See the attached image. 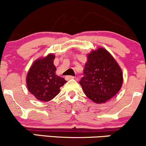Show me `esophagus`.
Wrapping results in <instances>:
<instances>
[{
	"label": "esophagus",
	"instance_id": "34e87169",
	"mask_svg": "<svg viewBox=\"0 0 146 146\" xmlns=\"http://www.w3.org/2000/svg\"><path fill=\"white\" fill-rule=\"evenodd\" d=\"M74 78H75V77L72 76V75H67V76L65 77V79H66V80H71V79H74Z\"/></svg>",
	"mask_w": 146,
	"mask_h": 146
}]
</instances>
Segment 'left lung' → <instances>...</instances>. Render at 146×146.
<instances>
[{
    "mask_svg": "<svg viewBox=\"0 0 146 146\" xmlns=\"http://www.w3.org/2000/svg\"><path fill=\"white\" fill-rule=\"evenodd\" d=\"M84 75L80 84L85 95L97 104L110 100L119 91L123 83L121 68L103 47L88 53Z\"/></svg>",
    "mask_w": 146,
    "mask_h": 146,
    "instance_id": "1",
    "label": "left lung"
}]
</instances>
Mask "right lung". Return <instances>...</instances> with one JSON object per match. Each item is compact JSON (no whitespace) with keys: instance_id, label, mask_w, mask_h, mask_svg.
<instances>
[{"instance_id":"right-lung-1","label":"right lung","mask_w":146,"mask_h":146,"mask_svg":"<svg viewBox=\"0 0 146 146\" xmlns=\"http://www.w3.org/2000/svg\"><path fill=\"white\" fill-rule=\"evenodd\" d=\"M54 55L50 53L36 60L29 68L26 78L29 91L37 100L48 102L60 93V88L66 82L56 74Z\"/></svg>"}]
</instances>
